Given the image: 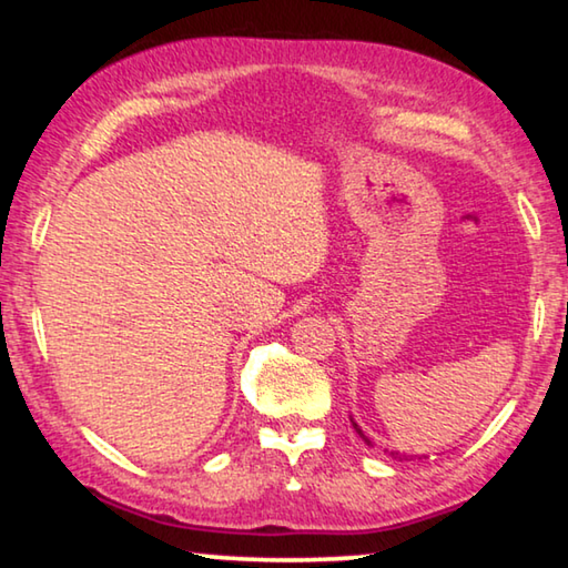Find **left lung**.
I'll use <instances>...</instances> for the list:
<instances>
[{
	"mask_svg": "<svg viewBox=\"0 0 568 568\" xmlns=\"http://www.w3.org/2000/svg\"><path fill=\"white\" fill-rule=\"evenodd\" d=\"M351 423H353V428H355V434H358V436H361V438H363V440H365V444H368V446H373V440H371V438H368V436H365V434H363V430H361V426H358V423H355V420H353V418H351ZM390 456H393V458H398V450H390Z\"/></svg>",
	"mask_w": 568,
	"mask_h": 568,
	"instance_id": "left-lung-1",
	"label": "left lung"
}]
</instances>
